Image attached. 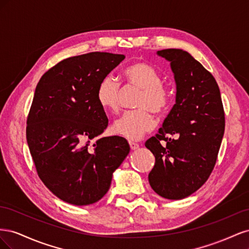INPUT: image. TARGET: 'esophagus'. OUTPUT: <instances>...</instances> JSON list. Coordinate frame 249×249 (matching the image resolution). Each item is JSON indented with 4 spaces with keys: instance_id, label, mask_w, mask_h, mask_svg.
Listing matches in <instances>:
<instances>
[{
    "instance_id": "obj_1",
    "label": "esophagus",
    "mask_w": 249,
    "mask_h": 249,
    "mask_svg": "<svg viewBox=\"0 0 249 249\" xmlns=\"http://www.w3.org/2000/svg\"><path fill=\"white\" fill-rule=\"evenodd\" d=\"M129 144H130V147H131V149H133V150L137 149V148L139 147V144H138V143L134 142V141H129Z\"/></svg>"
}]
</instances>
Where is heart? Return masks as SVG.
Listing matches in <instances>:
<instances>
[{"mask_svg": "<svg viewBox=\"0 0 249 249\" xmlns=\"http://www.w3.org/2000/svg\"><path fill=\"white\" fill-rule=\"evenodd\" d=\"M124 78L129 85L142 90L136 107L138 110L124 113L112 125L115 134L129 140H139L156 125L153 112L161 114L172 101L171 90L162 83V76L153 65L143 61L133 62L124 70ZM120 85L117 80L108 76L97 87L96 99L101 107L111 113L119 110Z\"/></svg>", "mask_w": 249, "mask_h": 249, "instance_id": "obj_1", "label": "heart"}]
</instances>
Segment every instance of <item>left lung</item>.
Instances as JSON below:
<instances>
[{"label": "left lung", "mask_w": 249, "mask_h": 249, "mask_svg": "<svg viewBox=\"0 0 249 249\" xmlns=\"http://www.w3.org/2000/svg\"><path fill=\"white\" fill-rule=\"evenodd\" d=\"M157 54L170 62L177 94L159 133L145 142L156 158L148 182L160 196L182 199L198 190L214 169L224 111L215 78L189 53L166 49Z\"/></svg>", "instance_id": "obj_1"}]
</instances>
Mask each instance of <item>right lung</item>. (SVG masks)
<instances>
[{
    "label": "right lung",
    "mask_w": 249,
    "mask_h": 249,
    "mask_svg": "<svg viewBox=\"0 0 249 249\" xmlns=\"http://www.w3.org/2000/svg\"><path fill=\"white\" fill-rule=\"evenodd\" d=\"M124 58L103 52L70 57L50 69L36 86L27 142L42 183L65 202L99 201L130 153L129 143L119 136L90 144L108 125L97 87Z\"/></svg>",
    "instance_id": "right-lung-1"
}]
</instances>
